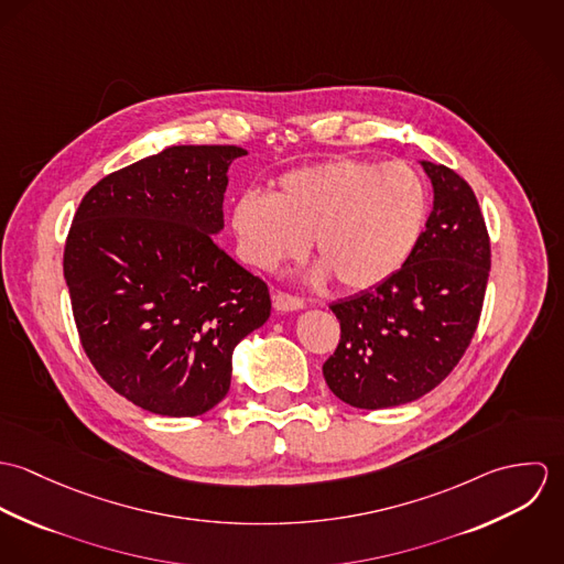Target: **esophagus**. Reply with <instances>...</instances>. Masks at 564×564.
<instances>
[{"label":"esophagus","mask_w":564,"mask_h":564,"mask_svg":"<svg viewBox=\"0 0 564 564\" xmlns=\"http://www.w3.org/2000/svg\"><path fill=\"white\" fill-rule=\"evenodd\" d=\"M273 306H275V311L293 313V311H302L306 304H304V300H300V297H295V295L275 293V295H273Z\"/></svg>","instance_id":"34e87169"}]
</instances>
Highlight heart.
Segmentation results:
<instances>
[{
  "mask_svg": "<svg viewBox=\"0 0 564 564\" xmlns=\"http://www.w3.org/2000/svg\"><path fill=\"white\" fill-rule=\"evenodd\" d=\"M425 217L427 193L410 166L336 159L284 173L271 197L241 195L232 230L258 269L275 271L313 241L315 280L334 275L345 291H367L402 269Z\"/></svg>",
  "mask_w": 564,
  "mask_h": 564,
  "instance_id": "heart-1",
  "label": "heart"
}]
</instances>
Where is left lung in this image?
Returning a JSON list of instances; mask_svg holds the SVG:
<instances>
[{
    "label": "left lung",
    "mask_w": 564,
    "mask_h": 564,
    "mask_svg": "<svg viewBox=\"0 0 564 564\" xmlns=\"http://www.w3.org/2000/svg\"><path fill=\"white\" fill-rule=\"evenodd\" d=\"M434 208L402 269L329 306L340 340L323 362L329 391L354 408L414 402L465 356L482 313L490 239L474 188L449 166L423 161Z\"/></svg>",
    "instance_id": "obj_1"
}]
</instances>
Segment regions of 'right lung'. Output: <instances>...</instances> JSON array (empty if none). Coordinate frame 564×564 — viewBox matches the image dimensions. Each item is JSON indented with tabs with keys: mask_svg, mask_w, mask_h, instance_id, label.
Segmentation results:
<instances>
[{
	"mask_svg": "<svg viewBox=\"0 0 564 564\" xmlns=\"http://www.w3.org/2000/svg\"><path fill=\"white\" fill-rule=\"evenodd\" d=\"M237 145H173L101 177L76 210L65 280L82 349L143 410L197 416L271 315L267 284L215 241Z\"/></svg>",
	"mask_w": 564,
	"mask_h": 564,
	"instance_id": "right-lung-1",
	"label": "right lung"
}]
</instances>
